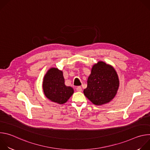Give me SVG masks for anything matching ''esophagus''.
<instances>
[{
  "label": "esophagus",
  "instance_id": "esophagus-1",
  "mask_svg": "<svg viewBox=\"0 0 150 150\" xmlns=\"http://www.w3.org/2000/svg\"><path fill=\"white\" fill-rule=\"evenodd\" d=\"M76 90L77 91H79V92L82 91V88H81V87H80V86L77 87L76 88Z\"/></svg>",
  "mask_w": 150,
  "mask_h": 150
}]
</instances>
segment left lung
<instances>
[{
	"label": "left lung",
	"mask_w": 150,
	"mask_h": 150,
	"mask_svg": "<svg viewBox=\"0 0 150 150\" xmlns=\"http://www.w3.org/2000/svg\"><path fill=\"white\" fill-rule=\"evenodd\" d=\"M119 87V79L115 68L109 64L99 61L92 67L83 94L94 104L101 105L115 98Z\"/></svg>",
	"instance_id": "1"
}]
</instances>
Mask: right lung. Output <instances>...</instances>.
<instances>
[{
	"label": "right lung",
	"instance_id": "right-lung-1",
	"mask_svg": "<svg viewBox=\"0 0 150 150\" xmlns=\"http://www.w3.org/2000/svg\"><path fill=\"white\" fill-rule=\"evenodd\" d=\"M42 89L45 96L59 104L65 103L74 94V89L65 84L62 71L57 68H50L42 81Z\"/></svg>",
	"mask_w": 150,
	"mask_h": 150
}]
</instances>
